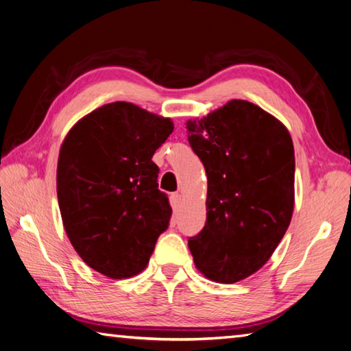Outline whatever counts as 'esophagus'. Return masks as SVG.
Listing matches in <instances>:
<instances>
[{
	"mask_svg": "<svg viewBox=\"0 0 351 351\" xmlns=\"http://www.w3.org/2000/svg\"><path fill=\"white\" fill-rule=\"evenodd\" d=\"M170 199H172V203L175 206H179V203L182 202V195L179 193H175V194H172V197H170Z\"/></svg>",
	"mask_w": 351,
	"mask_h": 351,
	"instance_id": "1",
	"label": "esophagus"
}]
</instances>
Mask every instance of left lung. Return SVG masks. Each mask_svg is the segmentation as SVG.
Masks as SVG:
<instances>
[{
  "label": "left lung",
  "mask_w": 351,
  "mask_h": 351,
  "mask_svg": "<svg viewBox=\"0 0 351 351\" xmlns=\"http://www.w3.org/2000/svg\"><path fill=\"white\" fill-rule=\"evenodd\" d=\"M186 134L208 175L206 224L189 239L208 280L233 284L263 267L295 208V149L287 127L247 100H230Z\"/></svg>",
  "instance_id": "1"
}]
</instances>
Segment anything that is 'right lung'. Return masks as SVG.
Masks as SVG:
<instances>
[{"instance_id":"1","label":"right lung","mask_w":351,"mask_h":351,"mask_svg":"<svg viewBox=\"0 0 351 351\" xmlns=\"http://www.w3.org/2000/svg\"><path fill=\"white\" fill-rule=\"evenodd\" d=\"M173 121L115 101L80 118L61 143L56 193L64 230L99 274L125 280L149 262L172 208L152 156Z\"/></svg>"}]
</instances>
